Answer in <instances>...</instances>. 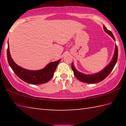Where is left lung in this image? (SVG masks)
I'll list each match as a JSON object with an SVG mask.
<instances>
[{"label": "left lung", "mask_w": 126, "mask_h": 126, "mask_svg": "<svg viewBox=\"0 0 126 126\" xmlns=\"http://www.w3.org/2000/svg\"><path fill=\"white\" fill-rule=\"evenodd\" d=\"M103 29L105 32L109 34L113 39V40H115V38L111 32L107 29V28L104 25H103ZM117 59H118V48H117V46L116 44L114 55L111 61L103 69L99 72L98 73L92 74H86L81 73L76 69L73 62L72 63V69L73 71L74 76L79 80L82 82L87 83H95L101 82L109 75L113 69L115 65H116Z\"/></svg>", "instance_id": "left-lung-1"}]
</instances>
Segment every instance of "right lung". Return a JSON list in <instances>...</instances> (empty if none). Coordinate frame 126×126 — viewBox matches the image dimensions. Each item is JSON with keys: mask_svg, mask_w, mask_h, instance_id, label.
Here are the masks:
<instances>
[{"mask_svg": "<svg viewBox=\"0 0 126 126\" xmlns=\"http://www.w3.org/2000/svg\"><path fill=\"white\" fill-rule=\"evenodd\" d=\"M7 58L10 67L16 75L24 82L32 84H40L48 82L54 75L57 65L61 60L52 62L48 64L43 69L37 71H31L24 69L16 64L12 58L9 52V46L8 42Z\"/></svg>", "mask_w": 126, "mask_h": 126, "instance_id": "obj_1", "label": "right lung"}]
</instances>
